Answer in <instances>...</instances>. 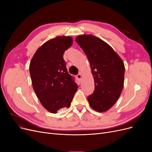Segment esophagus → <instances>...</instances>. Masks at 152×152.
Returning a JSON list of instances; mask_svg holds the SVG:
<instances>
[{
  "instance_id": "esophagus-1",
  "label": "esophagus",
  "mask_w": 152,
  "mask_h": 152,
  "mask_svg": "<svg viewBox=\"0 0 152 152\" xmlns=\"http://www.w3.org/2000/svg\"><path fill=\"white\" fill-rule=\"evenodd\" d=\"M82 74H81L80 73H79V74L77 75V78L78 79H79V80H80L82 79Z\"/></svg>"
}]
</instances>
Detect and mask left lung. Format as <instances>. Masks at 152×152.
<instances>
[{"mask_svg": "<svg viewBox=\"0 0 152 152\" xmlns=\"http://www.w3.org/2000/svg\"><path fill=\"white\" fill-rule=\"evenodd\" d=\"M75 41L88 58L94 80V91L87 100L96 111H107L116 103L123 89L125 67L122 59L97 37L84 34L78 36Z\"/></svg>", "mask_w": 152, "mask_h": 152, "instance_id": "8db88e82", "label": "left lung"}]
</instances>
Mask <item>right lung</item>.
I'll list each match as a JSON object with an SVG mask.
<instances>
[{"mask_svg": "<svg viewBox=\"0 0 152 152\" xmlns=\"http://www.w3.org/2000/svg\"><path fill=\"white\" fill-rule=\"evenodd\" d=\"M70 36H59L45 42L37 50L30 64L32 86L40 103L48 111L56 113L69 108L78 86L67 72L63 59L71 47Z\"/></svg>", "mask_w": 152, "mask_h": 152, "instance_id": "add662e5", "label": "right lung"}]
</instances>
